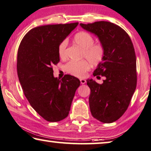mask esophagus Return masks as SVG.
Segmentation results:
<instances>
[{"label":"esophagus","mask_w":151,"mask_h":151,"mask_svg":"<svg viewBox=\"0 0 151 151\" xmlns=\"http://www.w3.org/2000/svg\"><path fill=\"white\" fill-rule=\"evenodd\" d=\"M80 82L82 84H84L86 82V80L85 79H80Z\"/></svg>","instance_id":"34e87169"}]
</instances>
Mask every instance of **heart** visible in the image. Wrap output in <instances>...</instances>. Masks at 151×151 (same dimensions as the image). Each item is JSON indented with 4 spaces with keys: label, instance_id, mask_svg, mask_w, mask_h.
<instances>
[{
    "label": "heart",
    "instance_id": "1",
    "mask_svg": "<svg viewBox=\"0 0 151 151\" xmlns=\"http://www.w3.org/2000/svg\"><path fill=\"white\" fill-rule=\"evenodd\" d=\"M74 41L82 48V57L86 60H72L65 66L66 71L77 77H84L90 69V63L96 66L104 60L106 54L104 45L101 43H94V38L86 31H80L74 36ZM67 41L63 40L58 47V53L61 58L66 56Z\"/></svg>",
    "mask_w": 151,
    "mask_h": 151
}]
</instances>
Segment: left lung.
Here are the masks:
<instances>
[{
  "mask_svg": "<svg viewBox=\"0 0 151 151\" xmlns=\"http://www.w3.org/2000/svg\"><path fill=\"white\" fill-rule=\"evenodd\" d=\"M96 35L106 54L94 76L105 77L103 84L87 80L91 88L89 106L92 116L104 123L117 121L127 110L137 84L136 57L129 35L121 27L105 21L80 24Z\"/></svg>",
  "mask_w": 151,
  "mask_h": 151,
  "instance_id": "8db88e82",
  "label": "left lung"
}]
</instances>
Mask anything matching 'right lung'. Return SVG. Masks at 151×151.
<instances>
[{
  "label": "right lung",
  "mask_w": 151,
  "mask_h": 151,
  "mask_svg": "<svg viewBox=\"0 0 151 151\" xmlns=\"http://www.w3.org/2000/svg\"><path fill=\"white\" fill-rule=\"evenodd\" d=\"M78 22L43 25L30 30L17 51V71L22 88L32 108L43 119L58 122L69 114L80 81L65 75L54 78L53 65L59 63L58 47Z\"/></svg>",
  "instance_id": "obj_1"
}]
</instances>
